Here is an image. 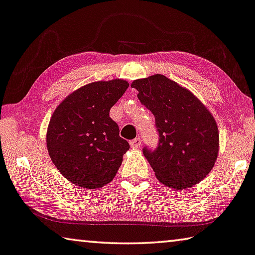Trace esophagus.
Listing matches in <instances>:
<instances>
[{
	"label": "esophagus",
	"instance_id": "obj_1",
	"mask_svg": "<svg viewBox=\"0 0 255 255\" xmlns=\"http://www.w3.org/2000/svg\"><path fill=\"white\" fill-rule=\"evenodd\" d=\"M130 145H131L133 149L140 148V145H141V139H140V137L137 136V137H135V139H133L132 141H130Z\"/></svg>",
	"mask_w": 255,
	"mask_h": 255
}]
</instances>
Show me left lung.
<instances>
[{"label": "left lung", "mask_w": 255, "mask_h": 255, "mask_svg": "<svg viewBox=\"0 0 255 255\" xmlns=\"http://www.w3.org/2000/svg\"><path fill=\"white\" fill-rule=\"evenodd\" d=\"M131 87L155 116L159 141L156 149L142 151L158 181L175 190L202 181L218 156L214 116L190 90L161 74L134 80Z\"/></svg>", "instance_id": "left-lung-1"}]
</instances>
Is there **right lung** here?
Wrapping results in <instances>:
<instances>
[{
	"label": "right lung",
	"mask_w": 255,
	"mask_h": 255,
	"mask_svg": "<svg viewBox=\"0 0 255 255\" xmlns=\"http://www.w3.org/2000/svg\"><path fill=\"white\" fill-rule=\"evenodd\" d=\"M128 88L121 79L97 81L69 95L53 113L47 150L63 176L85 189H98L118 173L130 149L110 118L111 108Z\"/></svg>",
	"instance_id": "1"
}]
</instances>
